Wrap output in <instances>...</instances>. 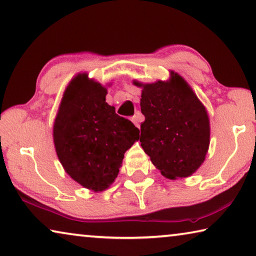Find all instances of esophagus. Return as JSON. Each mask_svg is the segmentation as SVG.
Returning <instances> with one entry per match:
<instances>
[{"label": "esophagus", "mask_w": 256, "mask_h": 256, "mask_svg": "<svg viewBox=\"0 0 256 256\" xmlns=\"http://www.w3.org/2000/svg\"><path fill=\"white\" fill-rule=\"evenodd\" d=\"M131 120L134 123V125L136 128H140V123H141V116L139 115V114H136V115H134L131 118Z\"/></svg>", "instance_id": "esophagus-1"}]
</instances>
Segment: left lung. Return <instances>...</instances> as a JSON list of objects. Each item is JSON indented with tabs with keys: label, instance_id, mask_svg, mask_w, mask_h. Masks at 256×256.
Segmentation results:
<instances>
[{
	"label": "left lung",
	"instance_id": "8db88e82",
	"mask_svg": "<svg viewBox=\"0 0 256 256\" xmlns=\"http://www.w3.org/2000/svg\"><path fill=\"white\" fill-rule=\"evenodd\" d=\"M142 86L140 142L152 164L168 179L192 176L205 160L210 120L205 107L180 75Z\"/></svg>",
	"mask_w": 256,
	"mask_h": 256
}]
</instances>
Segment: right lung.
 Segmentation results:
<instances>
[{"label":"right lung","instance_id":"add662e5","mask_svg":"<svg viewBox=\"0 0 256 256\" xmlns=\"http://www.w3.org/2000/svg\"><path fill=\"white\" fill-rule=\"evenodd\" d=\"M102 85L80 74L64 91L54 126L56 155L76 182L101 192L116 179L139 128L106 102Z\"/></svg>","mask_w":256,"mask_h":256}]
</instances>
